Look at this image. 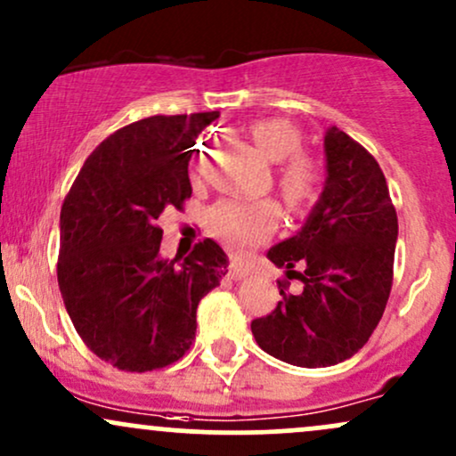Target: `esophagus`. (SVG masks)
Returning <instances> with one entry per match:
<instances>
[{
  "label": "esophagus",
  "mask_w": 456,
  "mask_h": 456,
  "mask_svg": "<svg viewBox=\"0 0 456 456\" xmlns=\"http://www.w3.org/2000/svg\"><path fill=\"white\" fill-rule=\"evenodd\" d=\"M229 276H232V281H244L248 276V268H244L242 264H232L229 265Z\"/></svg>",
  "instance_id": "esophagus-1"
}]
</instances>
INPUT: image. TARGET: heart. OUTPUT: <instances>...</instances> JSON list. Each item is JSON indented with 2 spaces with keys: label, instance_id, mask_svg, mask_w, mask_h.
Wrapping results in <instances>:
<instances>
[{
  "label": "heart",
  "instance_id": "1",
  "mask_svg": "<svg viewBox=\"0 0 456 456\" xmlns=\"http://www.w3.org/2000/svg\"><path fill=\"white\" fill-rule=\"evenodd\" d=\"M257 148L279 162L276 184L285 203L294 210L308 206L322 186V174L311 160L297 156L302 148L300 130L281 118L257 119L250 126ZM281 221V210L270 199L221 201L208 214V232L235 255L248 253L272 238Z\"/></svg>",
  "mask_w": 456,
  "mask_h": 456
}]
</instances>
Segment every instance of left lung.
<instances>
[{
	"label": "left lung",
	"mask_w": 456,
	"mask_h": 456,
	"mask_svg": "<svg viewBox=\"0 0 456 456\" xmlns=\"http://www.w3.org/2000/svg\"><path fill=\"white\" fill-rule=\"evenodd\" d=\"M323 150L322 197L305 227L268 250L272 264L302 281V291L287 294L279 281L282 300L250 323L264 352L305 369L343 362L369 341L388 302L399 235L378 160L337 126L326 130Z\"/></svg>",
	"instance_id": "obj_1"
}]
</instances>
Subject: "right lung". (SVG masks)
<instances>
[{
  "label": "right lung",
  "instance_id": "1",
  "mask_svg": "<svg viewBox=\"0 0 456 456\" xmlns=\"http://www.w3.org/2000/svg\"><path fill=\"white\" fill-rule=\"evenodd\" d=\"M218 111L151 115L92 151L60 214L57 282L83 343L119 370L145 373L191 349L197 306L227 274L214 240L182 264L160 257L165 208L192 195L188 160Z\"/></svg>",
  "mask_w": 456,
  "mask_h": 456
}]
</instances>
